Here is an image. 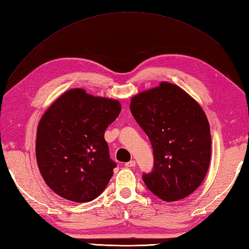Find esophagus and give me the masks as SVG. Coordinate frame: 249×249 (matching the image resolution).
Segmentation results:
<instances>
[{"instance_id": "34e87169", "label": "esophagus", "mask_w": 249, "mask_h": 249, "mask_svg": "<svg viewBox=\"0 0 249 249\" xmlns=\"http://www.w3.org/2000/svg\"><path fill=\"white\" fill-rule=\"evenodd\" d=\"M135 166H136V161L135 160H130V161L125 163V167H127V168H133Z\"/></svg>"}]
</instances>
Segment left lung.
<instances>
[{"label": "left lung", "mask_w": 249, "mask_h": 249, "mask_svg": "<svg viewBox=\"0 0 249 249\" xmlns=\"http://www.w3.org/2000/svg\"><path fill=\"white\" fill-rule=\"evenodd\" d=\"M130 111L154 153V168L143 174L146 187L167 202L193 194L208 172L212 145L201 106L183 89L163 81L135 95Z\"/></svg>", "instance_id": "8db88e82"}]
</instances>
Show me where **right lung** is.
I'll list each match as a JSON object with an SVG mask.
<instances>
[{
	"label": "right lung",
	"mask_w": 249,
	"mask_h": 249,
	"mask_svg": "<svg viewBox=\"0 0 249 249\" xmlns=\"http://www.w3.org/2000/svg\"><path fill=\"white\" fill-rule=\"evenodd\" d=\"M121 112L119 100L71 89L41 116L36 134V160L46 184L60 197L89 202L104 192L113 176L105 131Z\"/></svg>",
	"instance_id": "1"
}]
</instances>
